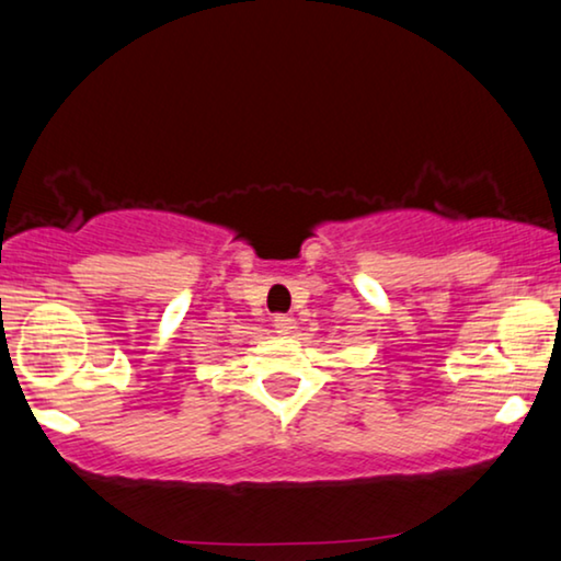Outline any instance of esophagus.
<instances>
[{"mask_svg": "<svg viewBox=\"0 0 561 561\" xmlns=\"http://www.w3.org/2000/svg\"><path fill=\"white\" fill-rule=\"evenodd\" d=\"M272 328H274V333H279V335H287L291 328H295V320L289 318V314H274V320H272Z\"/></svg>", "mask_w": 561, "mask_h": 561, "instance_id": "esophagus-1", "label": "esophagus"}]
</instances>
